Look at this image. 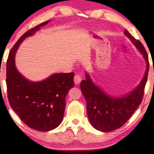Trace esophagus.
<instances>
[{"instance_id": "esophagus-1", "label": "esophagus", "mask_w": 154, "mask_h": 154, "mask_svg": "<svg viewBox=\"0 0 154 154\" xmlns=\"http://www.w3.org/2000/svg\"><path fill=\"white\" fill-rule=\"evenodd\" d=\"M82 79V75L79 74H77L75 75L74 77V82L75 84H79V83L81 82V81Z\"/></svg>"}]
</instances>
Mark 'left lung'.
I'll return each mask as SVG.
<instances>
[{"label":"left lung","instance_id":"left-lung-1","mask_svg":"<svg viewBox=\"0 0 154 154\" xmlns=\"http://www.w3.org/2000/svg\"><path fill=\"white\" fill-rule=\"evenodd\" d=\"M124 34L139 49L147 62V69L137 88L122 98H114L106 94L94 83L88 74L82 80L80 87L87 103V113L92 126L102 132H110L122 127L137 110L142 102L149 72V59L144 46L131 35L128 31Z\"/></svg>","mask_w":154,"mask_h":154}]
</instances>
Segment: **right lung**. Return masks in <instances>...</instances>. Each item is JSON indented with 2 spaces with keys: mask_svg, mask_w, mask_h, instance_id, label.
Segmentation results:
<instances>
[{
  "mask_svg": "<svg viewBox=\"0 0 154 154\" xmlns=\"http://www.w3.org/2000/svg\"><path fill=\"white\" fill-rule=\"evenodd\" d=\"M48 22L36 26L21 36L7 61L6 83L10 106L25 124L43 132L56 128L62 122L66 96L74 86V72L54 74L41 82H32L19 73L14 62L15 52L23 40Z\"/></svg>",
  "mask_w": 154,
  "mask_h": 154,
  "instance_id": "add662e5",
  "label": "right lung"
}]
</instances>
